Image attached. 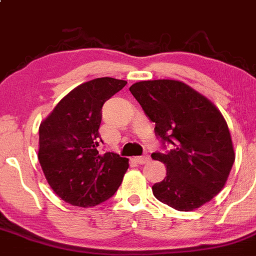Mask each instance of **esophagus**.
I'll use <instances>...</instances> for the list:
<instances>
[{
	"mask_svg": "<svg viewBox=\"0 0 256 256\" xmlns=\"http://www.w3.org/2000/svg\"><path fill=\"white\" fill-rule=\"evenodd\" d=\"M134 160H136V162H138V164H146V162H150V156L149 155H143V156L134 158Z\"/></svg>",
	"mask_w": 256,
	"mask_h": 256,
	"instance_id": "34e87169",
	"label": "esophagus"
}]
</instances>
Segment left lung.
I'll return each instance as SVG.
<instances>
[{
	"label": "left lung",
	"instance_id": "obj_1",
	"mask_svg": "<svg viewBox=\"0 0 256 256\" xmlns=\"http://www.w3.org/2000/svg\"><path fill=\"white\" fill-rule=\"evenodd\" d=\"M129 91L155 123L165 149L152 154L168 170L164 180L152 186L154 196L185 212L210 202L223 188L236 159L222 113L181 81H140Z\"/></svg>",
	"mask_w": 256,
	"mask_h": 256
}]
</instances>
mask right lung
Here are the masks:
<instances>
[{
	"label": "right lung",
	"mask_w": 256,
	"mask_h": 256,
	"mask_svg": "<svg viewBox=\"0 0 256 256\" xmlns=\"http://www.w3.org/2000/svg\"><path fill=\"white\" fill-rule=\"evenodd\" d=\"M127 81L100 78L69 92L39 127L38 159L52 191L68 204L94 207L110 198L129 166L127 158L98 152L102 106Z\"/></svg>",
	"instance_id": "right-lung-1"
}]
</instances>
